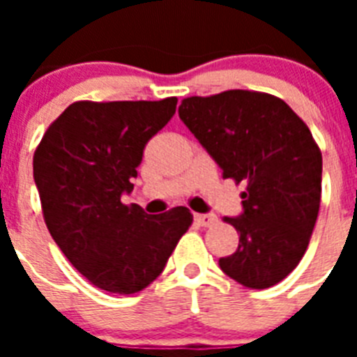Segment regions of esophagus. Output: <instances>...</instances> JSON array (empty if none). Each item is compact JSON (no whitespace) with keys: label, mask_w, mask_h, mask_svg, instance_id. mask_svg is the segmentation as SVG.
<instances>
[{"label":"esophagus","mask_w":357,"mask_h":357,"mask_svg":"<svg viewBox=\"0 0 357 357\" xmlns=\"http://www.w3.org/2000/svg\"><path fill=\"white\" fill-rule=\"evenodd\" d=\"M195 220L196 224H200V226L207 228V226H211V224L217 222V217H215L213 213H200V215H195Z\"/></svg>","instance_id":"1"}]
</instances>
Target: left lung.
I'll return each instance as SVG.
<instances>
[{
	"instance_id": "1",
	"label": "left lung",
	"mask_w": 357,
	"mask_h": 357,
	"mask_svg": "<svg viewBox=\"0 0 357 357\" xmlns=\"http://www.w3.org/2000/svg\"><path fill=\"white\" fill-rule=\"evenodd\" d=\"M179 119L224 178L246 183L243 213L224 218L238 246L218 265L244 287L276 285L304 257L321 206L322 155L310 128L283 100L250 91L185 98Z\"/></svg>"
}]
</instances>
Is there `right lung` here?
<instances>
[{
  "mask_svg": "<svg viewBox=\"0 0 357 357\" xmlns=\"http://www.w3.org/2000/svg\"><path fill=\"white\" fill-rule=\"evenodd\" d=\"M161 102H75L47 128L33 157L44 220L66 259L96 287L133 294L162 272L192 215L151 217L123 206L148 140L176 113Z\"/></svg>",
  "mask_w": 357,
  "mask_h": 357,
  "instance_id": "add662e5",
  "label": "right lung"
}]
</instances>
